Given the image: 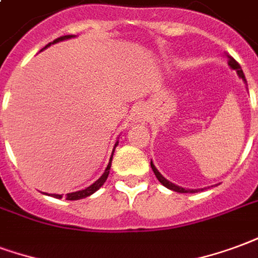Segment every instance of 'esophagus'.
I'll return each mask as SVG.
<instances>
[{
    "label": "esophagus",
    "instance_id": "1",
    "mask_svg": "<svg viewBox=\"0 0 258 258\" xmlns=\"http://www.w3.org/2000/svg\"><path fill=\"white\" fill-rule=\"evenodd\" d=\"M136 119H137V121H146V115H144L143 110H137L136 111Z\"/></svg>",
    "mask_w": 258,
    "mask_h": 258
}]
</instances>
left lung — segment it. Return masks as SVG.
<instances>
[{"mask_svg": "<svg viewBox=\"0 0 258 258\" xmlns=\"http://www.w3.org/2000/svg\"><path fill=\"white\" fill-rule=\"evenodd\" d=\"M225 56H227V59H228L229 67H232V69H234V70H236V73H238V75H239L240 78H242V80H243L246 82L245 74H243V71H242V69H240L239 63H238V61H236V60H235L234 57H232V56H229L228 53H225ZM151 168H152V170H154V173H155V176H157V178H158V180H159V183L163 184V185H165L166 188L173 189V191H177V192H183V194L184 192H197V191H198V189H185V188H181V187H178V185H174V184H172V183H170V181H168V180L163 177L161 173L158 172V169L155 168V166H154V163H152V161H151Z\"/></svg>", "mask_w": 258, "mask_h": 258, "instance_id": "8db88e82", "label": "left lung"}]
</instances>
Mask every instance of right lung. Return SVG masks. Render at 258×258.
<instances>
[{
  "instance_id": "right-lung-1",
  "label": "right lung",
  "mask_w": 258,
  "mask_h": 258,
  "mask_svg": "<svg viewBox=\"0 0 258 258\" xmlns=\"http://www.w3.org/2000/svg\"><path fill=\"white\" fill-rule=\"evenodd\" d=\"M70 37H73V35H63V37H60V38L57 39H54L53 42H50V44H48L45 48H48L49 45L52 44H56V42H59V41H63V39H67L70 38ZM116 144H118V142H116ZM116 144H115V147H116ZM114 147V148H115ZM114 154V152H112ZM110 168H111V161L110 163L107 165V169L104 170V173L101 174L100 178L99 180H96L95 183L92 184V185H89L88 188L85 189H81V191H77V192H71V194H67L66 195V199H69V201H77V199H82V198H86V197H89V195H92L93 192H96L97 189L100 188L101 185L104 184V181L107 180V177H108V173H110ZM52 197H54V198H61V195H57V194H53Z\"/></svg>"
}]
</instances>
